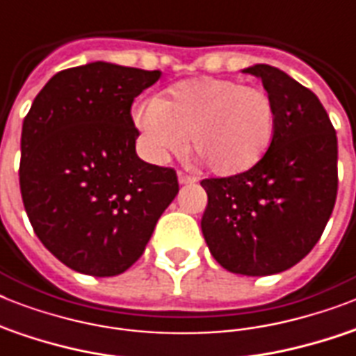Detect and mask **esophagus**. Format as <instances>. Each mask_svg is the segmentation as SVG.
Masks as SVG:
<instances>
[{
    "label": "esophagus",
    "mask_w": 356,
    "mask_h": 356,
    "mask_svg": "<svg viewBox=\"0 0 356 356\" xmlns=\"http://www.w3.org/2000/svg\"><path fill=\"white\" fill-rule=\"evenodd\" d=\"M177 181H179V184H194V183H197V177H192V175H186V173L179 172Z\"/></svg>",
    "instance_id": "1"
}]
</instances>
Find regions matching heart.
I'll use <instances>...</instances> for the list:
<instances>
[{"label":"heart","instance_id":"b5f03b06","mask_svg":"<svg viewBox=\"0 0 356 356\" xmlns=\"http://www.w3.org/2000/svg\"><path fill=\"white\" fill-rule=\"evenodd\" d=\"M133 120L151 159L183 153L190 138L192 151L209 172L231 177L264 159L275 136L277 113L260 88L197 77L140 105Z\"/></svg>","mask_w":356,"mask_h":356}]
</instances>
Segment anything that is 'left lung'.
<instances>
[{"mask_svg":"<svg viewBox=\"0 0 356 356\" xmlns=\"http://www.w3.org/2000/svg\"><path fill=\"white\" fill-rule=\"evenodd\" d=\"M275 105V136L249 172L205 179L201 231L212 257L231 273H281L305 259L332 214L338 190L337 133L314 92L282 70L254 64Z\"/></svg>","mask_w":356,"mask_h":356,"instance_id":"obj_1","label":"left lung"}]
</instances>
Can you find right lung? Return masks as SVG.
Here are the masks:
<instances>
[{
  "instance_id": "right-lung-1",
  "label": "right lung",
  "mask_w": 356,
  "mask_h": 356,
  "mask_svg": "<svg viewBox=\"0 0 356 356\" xmlns=\"http://www.w3.org/2000/svg\"><path fill=\"white\" fill-rule=\"evenodd\" d=\"M161 72L96 60L47 81L22 127L19 190L40 242L72 270L120 275L179 192L172 168L136 155L134 97Z\"/></svg>"
}]
</instances>
